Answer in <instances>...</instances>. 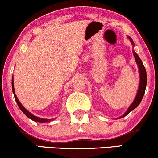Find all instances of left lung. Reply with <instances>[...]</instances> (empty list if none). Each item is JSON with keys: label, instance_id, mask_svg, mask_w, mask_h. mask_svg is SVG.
Segmentation results:
<instances>
[{"label": "left lung", "instance_id": "8db88e82", "mask_svg": "<svg viewBox=\"0 0 158 158\" xmlns=\"http://www.w3.org/2000/svg\"><path fill=\"white\" fill-rule=\"evenodd\" d=\"M128 38L130 39V40L131 41V43H132V45L134 46V42L132 40V38L130 37H128ZM132 52H133L135 60V61H136V63L138 66V69H139L140 84H139V87H138V93H137L135 98L133 102H132V104H131L130 107H129L128 109H127L126 113L123 114V115H121L119 118L126 116V115H128V114L130 113L131 111H132L134 109H135V108L138 107V105H139L140 102H141L142 98H143V95H144V94H145L146 87V81H147V79H146V71L145 67H144V65H143V62H142L141 60H140L139 56H138V55L135 52L134 50L132 51Z\"/></svg>", "mask_w": 158, "mask_h": 158}]
</instances>
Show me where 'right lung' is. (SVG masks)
Instances as JSON below:
<instances>
[{"mask_svg": "<svg viewBox=\"0 0 158 158\" xmlns=\"http://www.w3.org/2000/svg\"><path fill=\"white\" fill-rule=\"evenodd\" d=\"M12 92H13V94H14V96H15V101H16L17 104H18L19 108H20V110H21V111L25 115L27 116L28 118L31 119L32 121H37V122H41V123H45V122H50L51 121H52L53 119H45V118H39V117H37L35 116V115H34L33 114H31L30 112H28L27 110L22 105L21 103L20 102V101L18 100V97H17L16 94H15V88H14V81H13V77H12Z\"/></svg>", "mask_w": 158, "mask_h": 158, "instance_id": "1", "label": "right lung"}]
</instances>
